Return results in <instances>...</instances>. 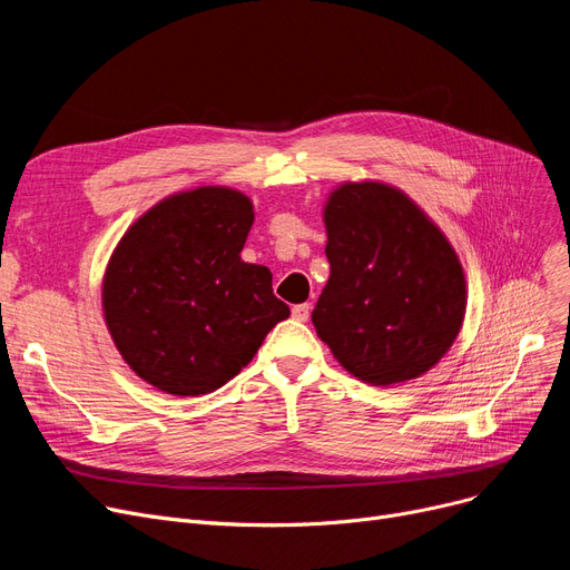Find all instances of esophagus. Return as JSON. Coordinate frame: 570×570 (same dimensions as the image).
Listing matches in <instances>:
<instances>
[{
  "label": "esophagus",
  "mask_w": 570,
  "mask_h": 570,
  "mask_svg": "<svg viewBox=\"0 0 570 570\" xmlns=\"http://www.w3.org/2000/svg\"><path fill=\"white\" fill-rule=\"evenodd\" d=\"M309 314H312V305H309V303L295 305V307L291 309V316H293L295 321H307V318H309Z\"/></svg>",
  "instance_id": "1"
}]
</instances>
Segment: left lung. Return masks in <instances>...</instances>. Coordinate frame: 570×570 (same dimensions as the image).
Listing matches in <instances>:
<instances>
[{
  "label": "left lung",
  "instance_id": "1",
  "mask_svg": "<svg viewBox=\"0 0 570 570\" xmlns=\"http://www.w3.org/2000/svg\"><path fill=\"white\" fill-rule=\"evenodd\" d=\"M327 279L312 321L340 365L372 385L432 370L460 335L462 263L404 191L346 183L323 207Z\"/></svg>",
  "mask_w": 570,
  "mask_h": 570
}]
</instances>
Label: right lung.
Listing matches in <instances>:
<instances>
[{
	"label": "right lung",
	"instance_id": "add662e5",
	"mask_svg": "<svg viewBox=\"0 0 570 570\" xmlns=\"http://www.w3.org/2000/svg\"><path fill=\"white\" fill-rule=\"evenodd\" d=\"M252 224L243 191L198 187L149 207L119 239L104 277V316L142 381L175 397L213 393L288 318L273 273L239 258Z\"/></svg>",
	"mask_w": 570,
	"mask_h": 570
}]
</instances>
